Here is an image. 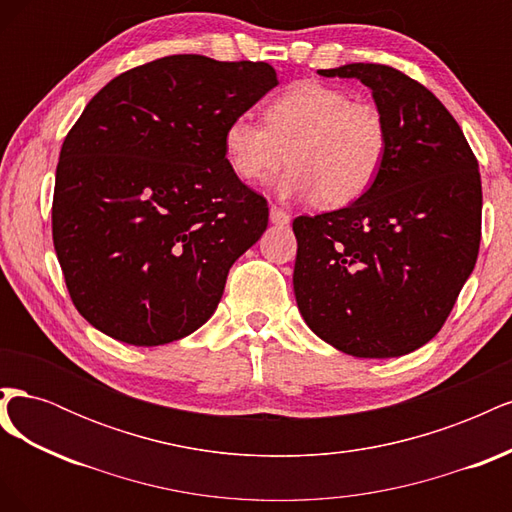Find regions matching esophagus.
Instances as JSON below:
<instances>
[{
    "label": "esophagus",
    "instance_id": "1",
    "mask_svg": "<svg viewBox=\"0 0 512 512\" xmlns=\"http://www.w3.org/2000/svg\"><path fill=\"white\" fill-rule=\"evenodd\" d=\"M269 218H271V224H275V226H286L288 222H290V215L284 211V209H280V207H271V213H269Z\"/></svg>",
    "mask_w": 512,
    "mask_h": 512
}]
</instances>
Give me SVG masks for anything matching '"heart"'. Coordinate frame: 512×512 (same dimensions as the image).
Segmentation results:
<instances>
[{"label": "heart", "mask_w": 512, "mask_h": 512, "mask_svg": "<svg viewBox=\"0 0 512 512\" xmlns=\"http://www.w3.org/2000/svg\"><path fill=\"white\" fill-rule=\"evenodd\" d=\"M224 156L245 183H262L286 162L277 181L284 198L316 196L322 207H346L371 190L389 156V126L380 108L348 91L301 81L265 108V126L239 115L222 134Z\"/></svg>", "instance_id": "1"}]
</instances>
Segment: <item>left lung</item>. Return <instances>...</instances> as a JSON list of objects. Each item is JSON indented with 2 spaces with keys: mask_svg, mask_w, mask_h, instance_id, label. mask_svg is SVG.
Returning <instances> with one entry per match:
<instances>
[{
  "mask_svg": "<svg viewBox=\"0 0 512 512\" xmlns=\"http://www.w3.org/2000/svg\"><path fill=\"white\" fill-rule=\"evenodd\" d=\"M318 74L371 89L389 156L359 200L292 222L294 297L307 327L333 348L391 359L436 337L474 271L478 162L444 104L404 72L346 64Z\"/></svg>",
  "mask_w": 512,
  "mask_h": 512,
  "instance_id": "left-lung-1",
  "label": "left lung"
}]
</instances>
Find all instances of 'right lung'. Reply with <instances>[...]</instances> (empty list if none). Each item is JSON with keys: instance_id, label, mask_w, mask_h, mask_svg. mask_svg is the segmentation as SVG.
I'll use <instances>...</instances> for the list:
<instances>
[{"instance_id": "right-lung-1", "label": "right lung", "mask_w": 512, "mask_h": 512, "mask_svg": "<svg viewBox=\"0 0 512 512\" xmlns=\"http://www.w3.org/2000/svg\"><path fill=\"white\" fill-rule=\"evenodd\" d=\"M273 87L265 61L170 55L89 100L61 145L53 243L91 327L162 346L213 316L232 262L269 224L267 200L230 170L222 134Z\"/></svg>"}]
</instances>
